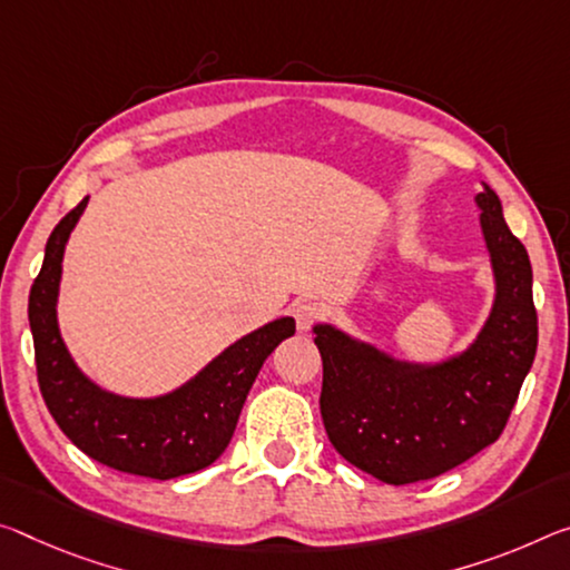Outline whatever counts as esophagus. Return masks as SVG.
I'll return each mask as SVG.
<instances>
[{
	"mask_svg": "<svg viewBox=\"0 0 570 570\" xmlns=\"http://www.w3.org/2000/svg\"><path fill=\"white\" fill-rule=\"evenodd\" d=\"M292 314L296 320V327L306 332L324 317V309H322V304H317V302H299V304H294Z\"/></svg>",
	"mask_w": 570,
	"mask_h": 570,
	"instance_id": "1",
	"label": "esophagus"
}]
</instances>
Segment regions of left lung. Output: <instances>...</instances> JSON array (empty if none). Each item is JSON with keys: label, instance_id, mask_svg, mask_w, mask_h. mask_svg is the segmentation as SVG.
<instances>
[{"label": "left lung", "instance_id": "1", "mask_svg": "<svg viewBox=\"0 0 570 570\" xmlns=\"http://www.w3.org/2000/svg\"><path fill=\"white\" fill-rule=\"evenodd\" d=\"M490 250L494 302L476 340L441 363H409L314 327L322 355L320 409L332 446L385 484L433 480L494 444L538 350L528 250L502 218L490 185L474 197Z\"/></svg>", "mask_w": 570, "mask_h": 570}]
</instances>
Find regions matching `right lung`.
<instances>
[{"label":"right lung","mask_w":570,"mask_h":570,"mask_svg":"<svg viewBox=\"0 0 570 570\" xmlns=\"http://www.w3.org/2000/svg\"><path fill=\"white\" fill-rule=\"evenodd\" d=\"M86 205L88 197L50 233L27 304L45 405L60 431L106 466L151 480L200 472L230 444L261 365L278 342L292 337L296 324L292 317H282L253 330L195 377L157 399H126L104 391L76 365L58 327L62 253Z\"/></svg>","instance_id":"add662e5"}]
</instances>
